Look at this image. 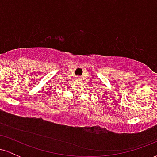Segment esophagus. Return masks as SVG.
Masks as SVG:
<instances>
[{
	"label": "esophagus",
	"instance_id": "1",
	"mask_svg": "<svg viewBox=\"0 0 157 157\" xmlns=\"http://www.w3.org/2000/svg\"><path fill=\"white\" fill-rule=\"evenodd\" d=\"M76 79H77V80H80V76H77V77H76Z\"/></svg>",
	"mask_w": 157,
	"mask_h": 157
}]
</instances>
